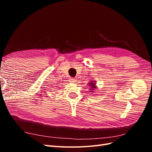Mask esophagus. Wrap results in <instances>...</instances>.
Segmentation results:
<instances>
[{
	"mask_svg": "<svg viewBox=\"0 0 152 152\" xmlns=\"http://www.w3.org/2000/svg\"><path fill=\"white\" fill-rule=\"evenodd\" d=\"M75 80H76L74 79V78H70V81L71 82H75Z\"/></svg>",
	"mask_w": 152,
	"mask_h": 152,
	"instance_id": "obj_1",
	"label": "esophagus"
}]
</instances>
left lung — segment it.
I'll return each mask as SVG.
<instances>
[{
  "label": "left lung",
  "mask_w": 152,
  "mask_h": 152,
  "mask_svg": "<svg viewBox=\"0 0 152 152\" xmlns=\"http://www.w3.org/2000/svg\"><path fill=\"white\" fill-rule=\"evenodd\" d=\"M94 84H93V82H91V83L90 84L91 86H92V87H93H93H94Z\"/></svg>",
  "instance_id": "obj_1"
}]
</instances>
